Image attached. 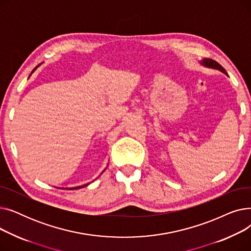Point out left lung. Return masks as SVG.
<instances>
[{
    "mask_svg": "<svg viewBox=\"0 0 251 251\" xmlns=\"http://www.w3.org/2000/svg\"><path fill=\"white\" fill-rule=\"evenodd\" d=\"M203 64H204L205 66H208V67H212V68L219 69V70H221L222 72H224V73H226V74H227L226 70L224 69V68L222 67V66H221L218 62H216L215 60H212V59H203Z\"/></svg>",
    "mask_w": 251,
    "mask_h": 251,
    "instance_id": "left-lung-1",
    "label": "left lung"
}]
</instances>
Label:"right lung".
I'll return each mask as SVG.
<instances>
[{
  "label": "right lung",
  "mask_w": 251,
  "mask_h": 251,
  "mask_svg": "<svg viewBox=\"0 0 251 251\" xmlns=\"http://www.w3.org/2000/svg\"><path fill=\"white\" fill-rule=\"evenodd\" d=\"M38 66H39V65H37V66H36V67H35V68H34V69L31 71V73H32V72H33V71H34V70H35V69L38 67ZM88 184H89V183H86V184H83V185H80V186H76V187H70V188H66V189H79V188H82V187H85V186H87Z\"/></svg>",
  "instance_id": "add662e5"
}]
</instances>
